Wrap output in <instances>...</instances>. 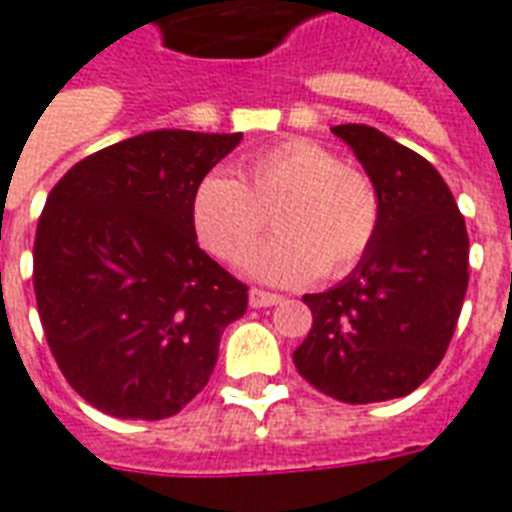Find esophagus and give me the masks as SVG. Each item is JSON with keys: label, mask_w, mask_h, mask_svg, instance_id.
I'll return each mask as SVG.
<instances>
[{"label": "esophagus", "mask_w": 512, "mask_h": 512, "mask_svg": "<svg viewBox=\"0 0 512 512\" xmlns=\"http://www.w3.org/2000/svg\"><path fill=\"white\" fill-rule=\"evenodd\" d=\"M282 303V295H273V292L265 290H249V306L252 308H268Z\"/></svg>", "instance_id": "34e87169"}]
</instances>
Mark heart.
I'll list each match as a JSON object with an SVG mask.
<instances>
[{"label":"heart","instance_id":"obj_1","mask_svg":"<svg viewBox=\"0 0 512 512\" xmlns=\"http://www.w3.org/2000/svg\"><path fill=\"white\" fill-rule=\"evenodd\" d=\"M265 212H273L279 236L249 257L247 271L284 287L354 268L381 220L373 182L306 139L257 152L241 169V179L225 171L206 174L190 204L198 241L228 263L255 249L268 225Z\"/></svg>","mask_w":512,"mask_h":512}]
</instances>
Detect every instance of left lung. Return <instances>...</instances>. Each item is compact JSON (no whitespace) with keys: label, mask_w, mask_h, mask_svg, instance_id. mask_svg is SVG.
<instances>
[{"label":"left lung","mask_w":512,"mask_h":512,"mask_svg":"<svg viewBox=\"0 0 512 512\" xmlns=\"http://www.w3.org/2000/svg\"><path fill=\"white\" fill-rule=\"evenodd\" d=\"M333 134L376 187L381 220L357 268L303 298L314 325L292 360L308 384L341 403H381L411 395L443 360L470 279V239L427 158L360 123Z\"/></svg>","instance_id":"left-lung-1"}]
</instances>
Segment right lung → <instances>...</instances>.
<instances>
[{"mask_svg":"<svg viewBox=\"0 0 512 512\" xmlns=\"http://www.w3.org/2000/svg\"><path fill=\"white\" fill-rule=\"evenodd\" d=\"M241 134L147 131L74 163L34 239L42 330L77 395L117 419L179 413L217 365L247 284L198 247L193 193Z\"/></svg>","mask_w":512,"mask_h":512,"instance_id":"1","label":"right lung"}]
</instances>
